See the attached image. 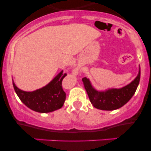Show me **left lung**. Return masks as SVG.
<instances>
[{
    "label": "left lung",
    "mask_w": 151,
    "mask_h": 151,
    "mask_svg": "<svg viewBox=\"0 0 151 151\" xmlns=\"http://www.w3.org/2000/svg\"><path fill=\"white\" fill-rule=\"evenodd\" d=\"M141 70L132 82L121 88H110L104 91L96 90L86 77L82 78L85 88L87 91L92 105L102 110H114L122 107L132 97L140 82Z\"/></svg>",
    "instance_id": "8db88e82"
}]
</instances>
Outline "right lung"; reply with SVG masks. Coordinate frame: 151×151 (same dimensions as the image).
<instances>
[{"label":"right lung","mask_w":151,"mask_h":151,"mask_svg":"<svg viewBox=\"0 0 151 151\" xmlns=\"http://www.w3.org/2000/svg\"><path fill=\"white\" fill-rule=\"evenodd\" d=\"M66 74L61 71L45 87L34 91H24L13 85L19 98L26 106L38 113H50L63 106L66 93L62 88V81Z\"/></svg>","instance_id":"obj_1"}]
</instances>
